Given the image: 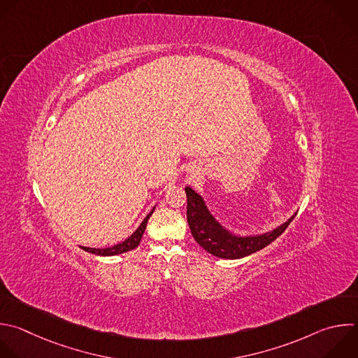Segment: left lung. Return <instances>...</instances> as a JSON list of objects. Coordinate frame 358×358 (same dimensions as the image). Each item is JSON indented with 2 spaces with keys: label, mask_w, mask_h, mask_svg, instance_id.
<instances>
[{
  "label": "left lung",
  "mask_w": 358,
  "mask_h": 358,
  "mask_svg": "<svg viewBox=\"0 0 358 358\" xmlns=\"http://www.w3.org/2000/svg\"><path fill=\"white\" fill-rule=\"evenodd\" d=\"M187 192V220L195 242L212 256L219 259H242L250 256L284 233L295 216L280 224L271 231L255 236H236L224 229L208 210L203 198L192 188L185 187Z\"/></svg>",
  "instance_id": "1"
}]
</instances>
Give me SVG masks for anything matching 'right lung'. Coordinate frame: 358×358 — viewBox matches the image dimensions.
<instances>
[{
	"label": "right lung",
	"mask_w": 358,
	"mask_h": 358,
	"mask_svg": "<svg viewBox=\"0 0 358 358\" xmlns=\"http://www.w3.org/2000/svg\"><path fill=\"white\" fill-rule=\"evenodd\" d=\"M155 208L148 213V216L143 219V222L141 223V226L128 237L127 241H124L122 243H117L112 248H106V249H91V248H83V250L88 252V253H92V255H96V256H116V255H122V253H127L129 250H134L135 248L139 246L141 241H142V236L145 233V229H146V224H148V220L149 217L152 216Z\"/></svg>",
	"instance_id": "1"
}]
</instances>
